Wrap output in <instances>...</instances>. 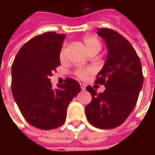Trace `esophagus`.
<instances>
[{"instance_id": "esophagus-1", "label": "esophagus", "mask_w": 155, "mask_h": 155, "mask_svg": "<svg viewBox=\"0 0 155 155\" xmlns=\"http://www.w3.org/2000/svg\"><path fill=\"white\" fill-rule=\"evenodd\" d=\"M80 85H81V88L82 91H85V87H86V86H85V84H83V83H81Z\"/></svg>"}]
</instances>
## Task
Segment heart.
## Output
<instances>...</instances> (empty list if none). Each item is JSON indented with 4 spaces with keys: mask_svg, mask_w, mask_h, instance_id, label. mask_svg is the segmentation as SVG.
<instances>
[{
    "mask_svg": "<svg viewBox=\"0 0 155 155\" xmlns=\"http://www.w3.org/2000/svg\"><path fill=\"white\" fill-rule=\"evenodd\" d=\"M83 43H84V46L86 48L87 51L91 54L94 52H99L101 49V44L100 41L98 40L96 37L92 36V35H87L83 38ZM60 57L61 60H63L64 58V50L62 49L60 54ZM93 72V69L92 68L87 67V68H79L78 70L75 71L74 74L76 76H78L81 79H84L86 78L90 74Z\"/></svg>",
    "mask_w": 155,
    "mask_h": 155,
    "instance_id": "b5f03b06",
    "label": "heart"
}]
</instances>
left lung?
<instances>
[{
	"label": "left lung",
	"instance_id": "left-lung-1",
	"mask_svg": "<svg viewBox=\"0 0 155 155\" xmlns=\"http://www.w3.org/2000/svg\"><path fill=\"white\" fill-rule=\"evenodd\" d=\"M97 35L107 48L104 66L95 83L104 84L105 91L97 94L91 86L87 90L92 101L85 106V115L93 126L110 130L126 120L138 101L143 83L140 60L126 39L111 29H98Z\"/></svg>",
	"mask_w": 155,
	"mask_h": 155
}]
</instances>
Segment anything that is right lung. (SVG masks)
I'll list each match as a JSON object with an SVG mask.
<instances>
[{
	"label": "right lung",
	"instance_id": "add662e5",
	"mask_svg": "<svg viewBox=\"0 0 155 155\" xmlns=\"http://www.w3.org/2000/svg\"><path fill=\"white\" fill-rule=\"evenodd\" d=\"M64 34L45 32L22 46L12 67V91L25 120L40 130H53L65 121L69 104L81 91L68 78L53 89L50 76L61 65L60 54Z\"/></svg>",
	"mask_w": 155,
	"mask_h": 155
}]
</instances>
